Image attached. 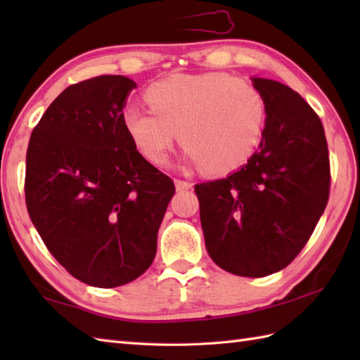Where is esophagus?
Returning a JSON list of instances; mask_svg holds the SVG:
<instances>
[{
    "label": "esophagus",
    "mask_w": 360,
    "mask_h": 360,
    "mask_svg": "<svg viewBox=\"0 0 360 360\" xmlns=\"http://www.w3.org/2000/svg\"><path fill=\"white\" fill-rule=\"evenodd\" d=\"M174 186H176V190H178V192H184V190L192 188V182L182 181V179H176L174 181Z\"/></svg>",
    "instance_id": "obj_1"
}]
</instances>
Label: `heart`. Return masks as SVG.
Here are the masks:
<instances>
[{"label":"heart","mask_w":360,"mask_h":360,"mask_svg":"<svg viewBox=\"0 0 360 360\" xmlns=\"http://www.w3.org/2000/svg\"><path fill=\"white\" fill-rule=\"evenodd\" d=\"M143 98L150 111L128 106L120 120L134 148L155 165L165 162L178 136L187 162L226 174L246 164L263 139V93L227 72L174 74L151 83Z\"/></svg>","instance_id":"1"}]
</instances>
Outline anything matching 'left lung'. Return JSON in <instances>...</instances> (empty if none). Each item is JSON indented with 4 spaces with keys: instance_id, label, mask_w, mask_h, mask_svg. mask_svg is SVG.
I'll use <instances>...</instances> for the list:
<instances>
[{
    "instance_id": "8db88e82",
    "label": "left lung",
    "mask_w": 360,
    "mask_h": 360,
    "mask_svg": "<svg viewBox=\"0 0 360 360\" xmlns=\"http://www.w3.org/2000/svg\"><path fill=\"white\" fill-rule=\"evenodd\" d=\"M267 105L263 139L246 165L195 186L210 258L241 277H266L300 254L330 196L325 129L304 98L252 79Z\"/></svg>"
}]
</instances>
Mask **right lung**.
Listing matches in <instances>:
<instances>
[{
	"instance_id": "1",
	"label": "right lung",
	"mask_w": 360,
	"mask_h": 360,
	"mask_svg": "<svg viewBox=\"0 0 360 360\" xmlns=\"http://www.w3.org/2000/svg\"><path fill=\"white\" fill-rule=\"evenodd\" d=\"M136 83L98 75L68 86L30 134L25 195L53 258L96 288L148 269L174 184L134 148L122 127Z\"/></svg>"
}]
</instances>
